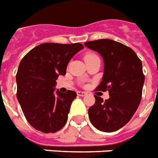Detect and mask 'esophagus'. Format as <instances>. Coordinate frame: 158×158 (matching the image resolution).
Listing matches in <instances>:
<instances>
[{
    "label": "esophagus",
    "instance_id": "34e87169",
    "mask_svg": "<svg viewBox=\"0 0 158 158\" xmlns=\"http://www.w3.org/2000/svg\"><path fill=\"white\" fill-rule=\"evenodd\" d=\"M86 94L87 93L85 92H81V91H78L77 92V95L79 96V97H84V96H86Z\"/></svg>",
    "mask_w": 158,
    "mask_h": 158
}]
</instances>
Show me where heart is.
<instances>
[{
    "mask_svg": "<svg viewBox=\"0 0 158 158\" xmlns=\"http://www.w3.org/2000/svg\"><path fill=\"white\" fill-rule=\"evenodd\" d=\"M96 56H97V55L94 54V53H88V54L86 55L85 57H96Z\"/></svg>",
    "mask_w": 158,
    "mask_h": 158,
    "instance_id": "obj_1",
    "label": "heart"
}]
</instances>
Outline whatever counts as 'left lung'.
Here are the masks:
<instances>
[{"mask_svg":"<svg viewBox=\"0 0 158 158\" xmlns=\"http://www.w3.org/2000/svg\"><path fill=\"white\" fill-rule=\"evenodd\" d=\"M84 45L103 58L104 75L97 90L109 91L110 95L106 101L94 96L96 102L88 116L99 131H116L130 121L140 103L144 83L142 62L131 48L113 40H97Z\"/></svg>","mask_w":158,"mask_h":158,"instance_id":"left-lung-1","label":"left lung"}]
</instances>
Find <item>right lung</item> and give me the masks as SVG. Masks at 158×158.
Wrapping results in <instances>:
<instances>
[{
	"label": "right lung",
	"mask_w": 158,
	"mask_h": 158,
	"mask_svg": "<svg viewBox=\"0 0 158 158\" xmlns=\"http://www.w3.org/2000/svg\"><path fill=\"white\" fill-rule=\"evenodd\" d=\"M81 44L44 43L35 47L22 59L16 75L17 98L27 122L35 130L54 133L66 123L76 92L61 93L55 87Z\"/></svg>",
	"instance_id": "1"
}]
</instances>
